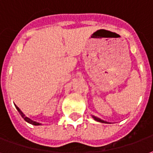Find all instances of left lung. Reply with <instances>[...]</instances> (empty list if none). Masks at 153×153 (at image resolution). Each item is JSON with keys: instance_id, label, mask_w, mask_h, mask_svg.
<instances>
[{"instance_id": "left-lung-1", "label": "left lung", "mask_w": 153, "mask_h": 153, "mask_svg": "<svg viewBox=\"0 0 153 153\" xmlns=\"http://www.w3.org/2000/svg\"><path fill=\"white\" fill-rule=\"evenodd\" d=\"M93 117V118L95 120V121H99V122H101V123H108V122H107V121H102V120H101V119H100V118L96 117H94V116H92Z\"/></svg>"}]
</instances>
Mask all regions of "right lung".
I'll use <instances>...</instances> for the list:
<instances>
[{"instance_id":"add662e5","label":"right lung","mask_w":153,"mask_h":153,"mask_svg":"<svg viewBox=\"0 0 153 153\" xmlns=\"http://www.w3.org/2000/svg\"><path fill=\"white\" fill-rule=\"evenodd\" d=\"M15 107H16V108H17V110H18V111H19V114L21 115V117H23V119H24V120H25V121H27V122H28V123L32 124V125H34V126H40V125H41V124L38 123V122H36V121H32V120H31L30 118L27 117L26 116H25V115L23 114V112H22V111H21V110H20V109L19 108H18L17 106L15 105Z\"/></svg>"}]
</instances>
